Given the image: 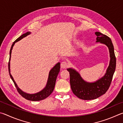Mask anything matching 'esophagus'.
Here are the masks:
<instances>
[{"label": "esophagus", "mask_w": 123, "mask_h": 123, "mask_svg": "<svg viewBox=\"0 0 123 123\" xmlns=\"http://www.w3.org/2000/svg\"><path fill=\"white\" fill-rule=\"evenodd\" d=\"M68 63H67V62L66 61H63L62 62L61 64H60V66L62 68H66L68 67Z\"/></svg>", "instance_id": "obj_1"}]
</instances>
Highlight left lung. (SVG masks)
<instances>
[{"mask_svg": "<svg viewBox=\"0 0 123 123\" xmlns=\"http://www.w3.org/2000/svg\"><path fill=\"white\" fill-rule=\"evenodd\" d=\"M95 34L97 36L96 42L106 45L109 49L110 61L104 76L95 82L89 83L84 80L74 69H67L70 73V82L73 93L83 100L94 99L106 93L111 85L116 69V58L111 39L99 32H96Z\"/></svg>", "mask_w": 123, "mask_h": 123, "instance_id": "1", "label": "left lung"}]
</instances>
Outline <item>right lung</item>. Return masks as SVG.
I'll use <instances>...</instances> for the list:
<instances>
[{
  "mask_svg": "<svg viewBox=\"0 0 123 123\" xmlns=\"http://www.w3.org/2000/svg\"><path fill=\"white\" fill-rule=\"evenodd\" d=\"M31 34V32H27L26 33L23 34L21 36L19 37L18 38H17V39L14 41L12 45V46L11 47L10 51V59H9V62H8V72H9V74L11 78L13 81L14 84L15 86H16L17 91L19 92V93L20 94V95L25 98L26 99L29 100H31V101H39L44 99L46 98L47 97H49L50 94L52 93V92H53L54 88H55V81L56 79H57V77L58 74L60 71V63H58L57 64H55V65L54 66V67L52 68L50 70V71L49 72V78L48 80H47V82L46 84V86L42 91L38 92V93H34V94H29L25 93V92H23L22 90H21L18 87L17 84L15 82L13 78L12 75L10 73V59H11V52H12V49H13V47L15 43L18 42L21 39L29 35V34Z\"/></svg>",
  "mask_w": 123,
  "mask_h": 123,
  "instance_id": "add662e5",
  "label": "right lung"
}]
</instances>
